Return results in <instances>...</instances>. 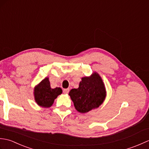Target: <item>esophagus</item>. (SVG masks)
Segmentation results:
<instances>
[{
    "instance_id": "1",
    "label": "esophagus",
    "mask_w": 149,
    "mask_h": 149,
    "mask_svg": "<svg viewBox=\"0 0 149 149\" xmlns=\"http://www.w3.org/2000/svg\"><path fill=\"white\" fill-rule=\"evenodd\" d=\"M69 92V89H64L63 90V93L65 94H67Z\"/></svg>"
}]
</instances>
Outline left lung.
Returning a JSON list of instances; mask_svg holds the SVG:
<instances>
[{
    "label": "left lung",
    "instance_id": "left-lung-1",
    "mask_svg": "<svg viewBox=\"0 0 149 149\" xmlns=\"http://www.w3.org/2000/svg\"><path fill=\"white\" fill-rule=\"evenodd\" d=\"M68 95L75 109L81 113H86L104 102L106 90L100 75L94 72L90 76L82 78L79 88L72 89Z\"/></svg>",
    "mask_w": 149,
    "mask_h": 149
}]
</instances>
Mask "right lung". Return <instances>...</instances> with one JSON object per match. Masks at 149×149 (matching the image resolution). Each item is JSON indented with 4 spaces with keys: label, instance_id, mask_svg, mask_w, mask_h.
<instances>
[{
    "label": "right lung",
    "instance_id": "obj_1",
    "mask_svg": "<svg viewBox=\"0 0 149 149\" xmlns=\"http://www.w3.org/2000/svg\"><path fill=\"white\" fill-rule=\"evenodd\" d=\"M61 88L50 87L49 78L46 77L34 88V96L35 102L39 106L48 108L51 107L54 100L62 93Z\"/></svg>",
    "mask_w": 149,
    "mask_h": 149
}]
</instances>
